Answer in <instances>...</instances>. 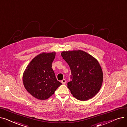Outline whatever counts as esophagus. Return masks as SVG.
<instances>
[{
	"instance_id": "esophagus-1",
	"label": "esophagus",
	"mask_w": 127,
	"mask_h": 127,
	"mask_svg": "<svg viewBox=\"0 0 127 127\" xmlns=\"http://www.w3.org/2000/svg\"><path fill=\"white\" fill-rule=\"evenodd\" d=\"M61 82H62V83L63 84H65V83H66V80H65V79H63L61 81Z\"/></svg>"
}]
</instances>
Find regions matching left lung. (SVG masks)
I'll return each mask as SVG.
<instances>
[{
	"label": "left lung",
	"mask_w": 127,
	"mask_h": 127,
	"mask_svg": "<svg viewBox=\"0 0 127 127\" xmlns=\"http://www.w3.org/2000/svg\"><path fill=\"white\" fill-rule=\"evenodd\" d=\"M61 56L71 70L72 80L67 87L73 96L81 101L94 97L103 82L102 70L97 60L80 50L63 51Z\"/></svg>",
	"instance_id": "left-lung-1"
}]
</instances>
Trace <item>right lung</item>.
<instances>
[{
	"instance_id": "1",
	"label": "right lung",
	"mask_w": 127,
	"mask_h": 127,
	"mask_svg": "<svg viewBox=\"0 0 127 127\" xmlns=\"http://www.w3.org/2000/svg\"><path fill=\"white\" fill-rule=\"evenodd\" d=\"M55 56L56 52H53L40 53L32 59L24 72L25 88L35 98L47 99L62 84L51 68Z\"/></svg>"
}]
</instances>
